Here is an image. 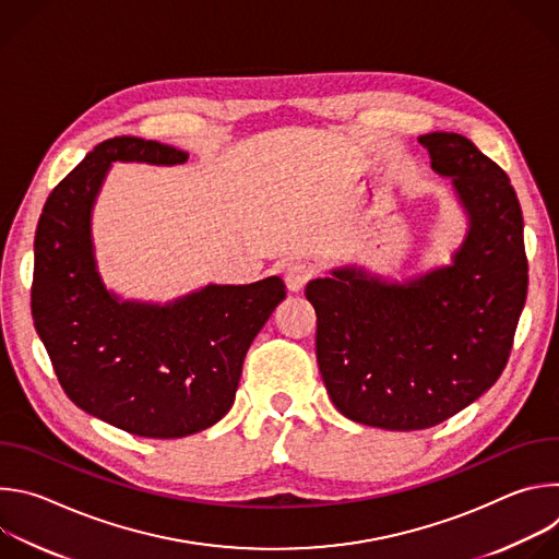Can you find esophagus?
<instances>
[{"label": "esophagus", "instance_id": "34e87169", "mask_svg": "<svg viewBox=\"0 0 559 559\" xmlns=\"http://www.w3.org/2000/svg\"><path fill=\"white\" fill-rule=\"evenodd\" d=\"M313 265L311 263H307V261H296V263H292L289 267H287V272H285V283H287V287L292 289V292H298V289H302L311 278H313Z\"/></svg>", "mask_w": 559, "mask_h": 559}]
</instances>
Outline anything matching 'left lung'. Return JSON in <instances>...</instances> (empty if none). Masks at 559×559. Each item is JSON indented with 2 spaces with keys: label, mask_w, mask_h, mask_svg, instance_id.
<instances>
[{
  "label": "left lung",
  "mask_w": 559,
  "mask_h": 559,
  "mask_svg": "<svg viewBox=\"0 0 559 559\" xmlns=\"http://www.w3.org/2000/svg\"><path fill=\"white\" fill-rule=\"evenodd\" d=\"M418 141L471 221L453 265L405 285L347 267L305 289L332 403L389 431L436 427L496 384L528 287L524 221L507 173L462 134Z\"/></svg>",
  "instance_id": "1"
}]
</instances>
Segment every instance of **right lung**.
Returning a JSON list of instances; mask_svg holds the SVG:
<instances>
[{
  "mask_svg": "<svg viewBox=\"0 0 559 559\" xmlns=\"http://www.w3.org/2000/svg\"><path fill=\"white\" fill-rule=\"evenodd\" d=\"M186 158L156 141L108 139L55 186L35 231L33 321L61 389L76 407L143 438H183L218 423L254 336L285 298L278 276L207 285L166 307L106 292L91 210L110 164Z\"/></svg>",
  "mask_w": 559,
  "mask_h": 559,
  "instance_id": "1",
  "label": "right lung"
}]
</instances>
